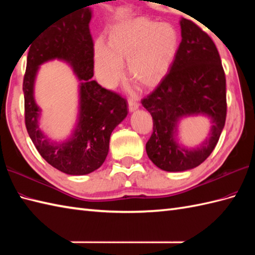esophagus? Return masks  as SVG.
<instances>
[{
  "instance_id": "34e87169",
  "label": "esophagus",
  "mask_w": 255,
  "mask_h": 255,
  "mask_svg": "<svg viewBox=\"0 0 255 255\" xmlns=\"http://www.w3.org/2000/svg\"><path fill=\"white\" fill-rule=\"evenodd\" d=\"M128 107L129 112H134L139 108V103L132 99H128Z\"/></svg>"
}]
</instances>
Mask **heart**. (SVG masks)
I'll use <instances>...</instances> for the list:
<instances>
[{"label": "heart", "mask_w": 255, "mask_h": 255, "mask_svg": "<svg viewBox=\"0 0 255 255\" xmlns=\"http://www.w3.org/2000/svg\"><path fill=\"white\" fill-rule=\"evenodd\" d=\"M180 32L170 23L137 17L113 25L107 45L97 39L93 48L94 67L101 82L110 86L127 75L140 88L150 89L165 78L180 49Z\"/></svg>", "instance_id": "b5f03b06"}]
</instances>
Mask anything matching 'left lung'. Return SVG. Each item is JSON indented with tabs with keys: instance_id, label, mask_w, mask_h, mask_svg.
I'll list each match as a JSON object with an SVG mask.
<instances>
[{
	"instance_id": "obj_1",
	"label": "left lung",
	"mask_w": 255,
	"mask_h": 255,
	"mask_svg": "<svg viewBox=\"0 0 255 255\" xmlns=\"http://www.w3.org/2000/svg\"><path fill=\"white\" fill-rule=\"evenodd\" d=\"M182 41L170 72L152 93L141 101L153 121L145 144L149 159L167 172L194 169L213 152L223 131L226 115V77L211 38L192 20H180ZM203 115L211 122L209 136L195 148L179 142L178 124Z\"/></svg>"
}]
</instances>
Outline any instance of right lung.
Wrapping results in <instances>:
<instances>
[{"label":"right lung","mask_w":255,"mask_h":255,"mask_svg":"<svg viewBox=\"0 0 255 255\" xmlns=\"http://www.w3.org/2000/svg\"><path fill=\"white\" fill-rule=\"evenodd\" d=\"M91 18L92 9L82 8L52 21L42 30L28 46L23 83L25 124L31 141L48 163L69 175L89 174L104 163L111 134L128 114L126 100L92 79L94 45L89 27ZM52 60L68 63L80 82L77 123L72 134L61 142H53L40 129L41 109L33 95L40 66Z\"/></svg>","instance_id":"obj_1"}]
</instances>
